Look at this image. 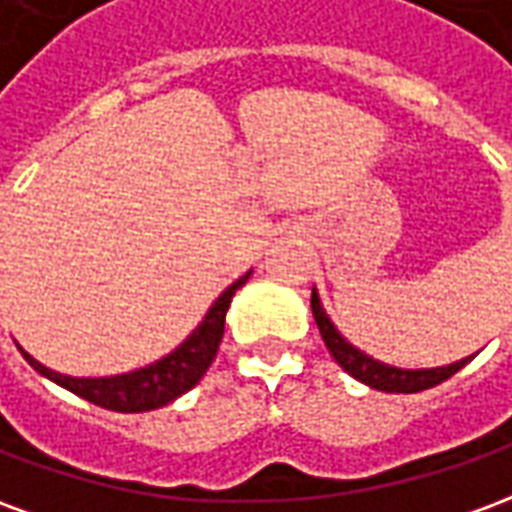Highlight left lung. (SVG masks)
<instances>
[{"instance_id": "1", "label": "left lung", "mask_w": 512, "mask_h": 512, "mask_svg": "<svg viewBox=\"0 0 512 512\" xmlns=\"http://www.w3.org/2000/svg\"><path fill=\"white\" fill-rule=\"evenodd\" d=\"M310 304L312 315H315V323H318V329H321L323 343L329 348V354L334 356V362L343 367L348 376H354L356 381L373 386V389H381V392H403V395L422 392V389H430V386H436L441 384V381H447L450 376H455V373L472 359V356H469V359H461V362H455V365L433 367V370H400V367L381 365V362L365 356L359 348H354L348 340L340 337V332L334 329V323L326 318V312H323L321 307V299H318L315 290H312Z\"/></svg>"}]
</instances>
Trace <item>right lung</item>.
I'll list each match as a JSON object with an SVG mask.
<instances>
[{
  "mask_svg": "<svg viewBox=\"0 0 512 512\" xmlns=\"http://www.w3.org/2000/svg\"><path fill=\"white\" fill-rule=\"evenodd\" d=\"M252 274V271H249ZM249 274H244L241 279H235L230 288L224 290L222 296L216 299L205 321L194 329L186 343L175 348L172 354L164 356L161 362L150 367H142L136 373H128V376H112V378H71L60 376L49 367H43L40 362H35L27 351H21L29 365L38 370L40 376L51 378L54 384L65 386L73 395L90 400L95 406L109 408V411H123V414H136V411H150V408H161L172 403L175 397H180L183 392H189L191 386L197 384L205 370L211 367V362L216 359V351H219V343H222L224 334V315H227V307L233 301V293L241 285H244Z\"/></svg>",
  "mask_w": 512,
  "mask_h": 512,
  "instance_id": "1",
  "label": "right lung"
}]
</instances>
